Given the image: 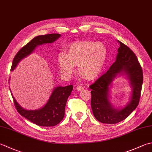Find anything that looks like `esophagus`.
Wrapping results in <instances>:
<instances>
[{
	"label": "esophagus",
	"instance_id": "esophagus-1",
	"mask_svg": "<svg viewBox=\"0 0 152 152\" xmlns=\"http://www.w3.org/2000/svg\"><path fill=\"white\" fill-rule=\"evenodd\" d=\"M76 90H78V91H81L82 90H84V88H83L82 86H78L76 87Z\"/></svg>",
	"mask_w": 152,
	"mask_h": 152
}]
</instances>
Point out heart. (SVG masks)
Wrapping results in <instances>:
<instances>
[{"mask_svg":"<svg viewBox=\"0 0 152 152\" xmlns=\"http://www.w3.org/2000/svg\"><path fill=\"white\" fill-rule=\"evenodd\" d=\"M107 58V49L102 42L80 41L70 44L65 53H60L58 62L65 76L72 74L74 65L82 78L94 80L102 72Z\"/></svg>","mask_w":152,"mask_h":152,"instance_id":"heart-1","label":"heart"}]
</instances>
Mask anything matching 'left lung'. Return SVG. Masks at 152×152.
I'll use <instances>...</instances> for the list:
<instances>
[{
  "label": "left lung",
  "mask_w": 152,
  "mask_h": 152,
  "mask_svg": "<svg viewBox=\"0 0 152 152\" xmlns=\"http://www.w3.org/2000/svg\"><path fill=\"white\" fill-rule=\"evenodd\" d=\"M116 61L107 72L89 86L91 91V106L94 117L102 123L115 124L123 121L132 113L140 102L143 83V71L132 50L120 41ZM125 72L131 80L133 90L131 102L121 110L113 108L108 99V86L114 77Z\"/></svg>",
  "instance_id": "left-lung-1"
}]
</instances>
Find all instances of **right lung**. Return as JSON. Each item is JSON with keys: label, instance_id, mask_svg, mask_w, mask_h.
I'll list each match as a JSON object with an SVG mask.
<instances>
[{"label": "right lung", "instance_id": "right-lung-1", "mask_svg": "<svg viewBox=\"0 0 152 152\" xmlns=\"http://www.w3.org/2000/svg\"><path fill=\"white\" fill-rule=\"evenodd\" d=\"M60 37L61 35L58 34H50L39 35L34 37L22 49H20L15 55L11 66V70H13L20 61L30 54L37 45L53 43ZM72 89V85H68L65 87L59 86L55 88L46 105L43 108L35 111H27L22 109L16 102L12 94V96L17 111L23 117L38 126H53L60 123L64 118L66 101L71 94Z\"/></svg>", "mask_w": 152, "mask_h": 152}]
</instances>
